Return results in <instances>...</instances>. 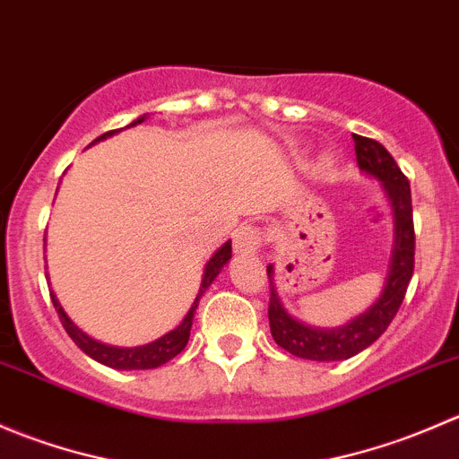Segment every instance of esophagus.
Listing matches in <instances>:
<instances>
[{"label":"esophagus","mask_w":459,"mask_h":459,"mask_svg":"<svg viewBox=\"0 0 459 459\" xmlns=\"http://www.w3.org/2000/svg\"><path fill=\"white\" fill-rule=\"evenodd\" d=\"M262 247V230L257 226H242V229L235 233L233 248L239 255H255Z\"/></svg>","instance_id":"esophagus-1"}]
</instances>
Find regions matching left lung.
<instances>
[{"label":"left lung","instance_id":"obj_1","mask_svg":"<svg viewBox=\"0 0 459 459\" xmlns=\"http://www.w3.org/2000/svg\"><path fill=\"white\" fill-rule=\"evenodd\" d=\"M353 142L359 170L382 184V191L393 211V248L379 298L367 311L340 326H311L286 311L273 280L275 268L273 264L266 266L268 284H271L268 322H271L273 340L295 358L313 359V362H340L368 349L393 322L413 277L415 230L409 179L382 143L362 135H353Z\"/></svg>","mask_w":459,"mask_h":459}]
</instances>
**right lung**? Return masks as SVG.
I'll return each instance as SVG.
<instances>
[{
    "label": "right lung",
    "instance_id": "add662e5",
    "mask_svg": "<svg viewBox=\"0 0 459 459\" xmlns=\"http://www.w3.org/2000/svg\"><path fill=\"white\" fill-rule=\"evenodd\" d=\"M146 117H148V115H142V117H137L135 122L128 124L126 128L137 126V124H142ZM119 131H122V128H119ZM119 131L104 133V135L97 137V140L92 143H97L101 140H108V137H113L115 133H119ZM92 143H91V146H92ZM44 242H46V239H44ZM230 255H233V251H230V239H229V242H224L220 248H217L215 253H212L211 259L206 262V266H204L200 293H197L195 302L191 304V308H188V313L184 316L182 322H179L178 326L173 328V331H169L166 335L157 337V340L148 342V344H143V346H131V349H128V346L104 344V342H100V340H95V337L86 335V333L82 331V328L77 326V324L66 316V311L62 308V304H59L57 295H55L53 290H50V299H53L55 311H57V316H59V319H62L64 328H66V333L71 335V340L75 342V344L80 346L82 351H84L88 358H92L95 362L104 364V367L117 368V371H146V368L161 367V364H166L169 359H173L175 355L182 353L184 346L188 344V337H191V326H193V317H195L197 304H200L202 295L206 293L208 286H211L212 281H215V277L220 275L221 268L229 264Z\"/></svg>",
    "mask_w": 459,
    "mask_h": 459
}]
</instances>
